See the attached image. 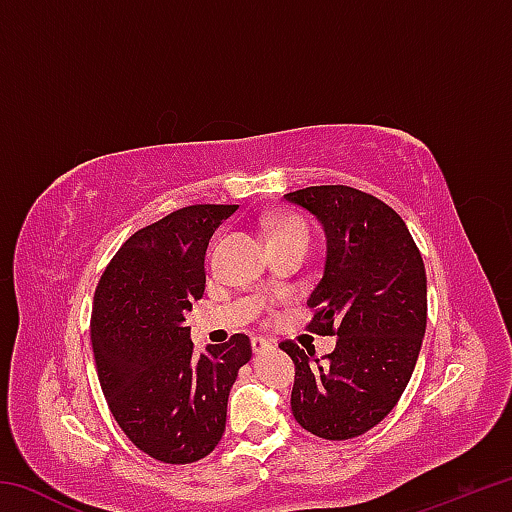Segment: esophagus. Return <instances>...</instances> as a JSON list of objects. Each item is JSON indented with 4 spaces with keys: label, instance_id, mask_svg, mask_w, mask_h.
I'll return each mask as SVG.
<instances>
[{
    "label": "esophagus",
    "instance_id": "1",
    "mask_svg": "<svg viewBox=\"0 0 512 512\" xmlns=\"http://www.w3.org/2000/svg\"><path fill=\"white\" fill-rule=\"evenodd\" d=\"M250 345H253V352H255V354H259V352H264V350L271 348V343H268L266 339H259V336H253V341H250Z\"/></svg>",
    "mask_w": 512,
    "mask_h": 512
}]
</instances>
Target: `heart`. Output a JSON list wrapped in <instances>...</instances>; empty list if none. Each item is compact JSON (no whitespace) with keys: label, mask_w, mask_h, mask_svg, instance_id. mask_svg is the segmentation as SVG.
I'll use <instances>...</instances> for the list:
<instances>
[{"label":"heart","mask_w":512,"mask_h":512,"mask_svg":"<svg viewBox=\"0 0 512 512\" xmlns=\"http://www.w3.org/2000/svg\"><path fill=\"white\" fill-rule=\"evenodd\" d=\"M271 239L277 237H289V235H307L305 223H302L298 216H280V219L271 221Z\"/></svg>","instance_id":"b5f03b06"}]
</instances>
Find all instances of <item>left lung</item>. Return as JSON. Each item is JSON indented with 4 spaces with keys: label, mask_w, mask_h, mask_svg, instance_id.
<instances>
[{
    "label": "left lung",
    "mask_w": 512,
    "mask_h": 512,
    "mask_svg": "<svg viewBox=\"0 0 512 512\" xmlns=\"http://www.w3.org/2000/svg\"><path fill=\"white\" fill-rule=\"evenodd\" d=\"M325 230V271L307 305L318 334H336L332 354L280 348L296 363L291 411L302 429L348 440L375 427L413 375L427 327V275L409 228L393 207L345 185L284 196Z\"/></svg>",
    "instance_id": "left-lung-1"
}]
</instances>
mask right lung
Returning a JSON list of instances; mask_svg holds the SVG:
<instances>
[{"mask_svg":"<svg viewBox=\"0 0 512 512\" xmlns=\"http://www.w3.org/2000/svg\"><path fill=\"white\" fill-rule=\"evenodd\" d=\"M237 205H189L137 230L103 271L92 307L101 391L131 443L155 461H201L225 431L228 395L253 357L235 334L196 354L187 311L205 291V250Z\"/></svg>","mask_w":512,"mask_h":512,"instance_id":"1","label":"right lung"}]
</instances>
